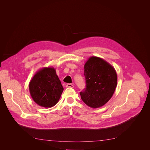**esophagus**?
Listing matches in <instances>:
<instances>
[{
  "label": "esophagus",
  "instance_id": "1",
  "mask_svg": "<svg viewBox=\"0 0 150 150\" xmlns=\"http://www.w3.org/2000/svg\"><path fill=\"white\" fill-rule=\"evenodd\" d=\"M66 87L67 88H73L74 86L73 84H67L66 85Z\"/></svg>",
  "mask_w": 150,
  "mask_h": 150
}]
</instances>
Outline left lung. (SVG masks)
I'll use <instances>...</instances> for the list:
<instances>
[{
    "mask_svg": "<svg viewBox=\"0 0 150 150\" xmlns=\"http://www.w3.org/2000/svg\"><path fill=\"white\" fill-rule=\"evenodd\" d=\"M86 89L80 93L87 106L99 108L112 96L117 84V75L112 65L103 59L90 57L84 64Z\"/></svg>",
    "mask_w": 150,
    "mask_h": 150,
    "instance_id": "obj_1",
    "label": "left lung"
}]
</instances>
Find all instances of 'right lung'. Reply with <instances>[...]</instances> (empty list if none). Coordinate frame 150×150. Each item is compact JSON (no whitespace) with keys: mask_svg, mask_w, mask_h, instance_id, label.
I'll return each mask as SVG.
<instances>
[{"mask_svg":"<svg viewBox=\"0 0 150 150\" xmlns=\"http://www.w3.org/2000/svg\"><path fill=\"white\" fill-rule=\"evenodd\" d=\"M29 89L33 101L45 108L54 106L64 91L53 67H44L38 71L29 82Z\"/></svg>","mask_w":150,"mask_h":150,"instance_id":"add662e5","label":"right lung"}]
</instances>
